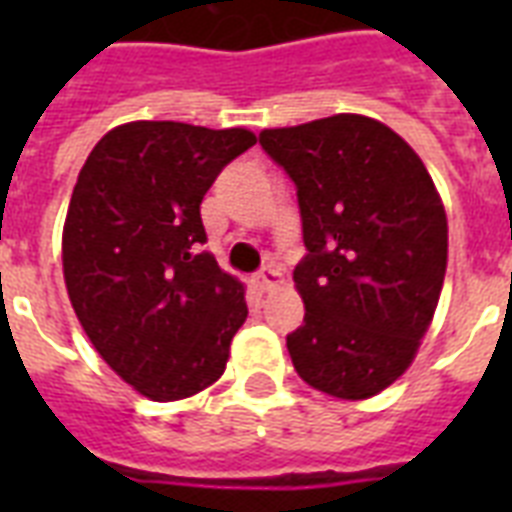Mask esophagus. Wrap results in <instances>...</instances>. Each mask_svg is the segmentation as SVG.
I'll return each mask as SVG.
<instances>
[{"instance_id":"esophagus-1","label":"esophagus","mask_w":512,"mask_h":512,"mask_svg":"<svg viewBox=\"0 0 512 512\" xmlns=\"http://www.w3.org/2000/svg\"><path fill=\"white\" fill-rule=\"evenodd\" d=\"M255 284L263 289V292H268V289H273V287H279V284H281L279 268H276V265H263V268L257 271Z\"/></svg>"}]
</instances>
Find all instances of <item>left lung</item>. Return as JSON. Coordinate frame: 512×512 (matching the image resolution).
<instances>
[{"label": "left lung", "instance_id": "8db88e82", "mask_svg": "<svg viewBox=\"0 0 512 512\" xmlns=\"http://www.w3.org/2000/svg\"><path fill=\"white\" fill-rule=\"evenodd\" d=\"M297 188L303 324L287 335L297 374L337 398H369L409 369L446 273V215L425 164L369 116L260 132Z\"/></svg>", "mask_w": 512, "mask_h": 512}]
</instances>
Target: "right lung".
<instances>
[{
	"label": "right lung",
	"mask_w": 512,
	"mask_h": 512,
	"mask_svg": "<svg viewBox=\"0 0 512 512\" xmlns=\"http://www.w3.org/2000/svg\"><path fill=\"white\" fill-rule=\"evenodd\" d=\"M255 143L241 127L130 122L79 172L63 225L68 297L103 361L154 401L212 385L247 319L241 281L199 249V204Z\"/></svg>",
	"instance_id": "obj_1"
}]
</instances>
